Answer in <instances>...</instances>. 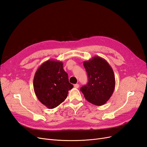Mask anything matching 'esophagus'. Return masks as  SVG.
<instances>
[{
	"instance_id": "obj_1",
	"label": "esophagus",
	"mask_w": 147,
	"mask_h": 147,
	"mask_svg": "<svg viewBox=\"0 0 147 147\" xmlns=\"http://www.w3.org/2000/svg\"><path fill=\"white\" fill-rule=\"evenodd\" d=\"M74 88H79V84H74Z\"/></svg>"
}]
</instances>
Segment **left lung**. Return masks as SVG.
<instances>
[{"instance_id":"8db88e82","label":"left lung","mask_w":147,"mask_h":147,"mask_svg":"<svg viewBox=\"0 0 147 147\" xmlns=\"http://www.w3.org/2000/svg\"><path fill=\"white\" fill-rule=\"evenodd\" d=\"M83 65L88 74V82L80 88V91L90 103L98 106L105 104L113 94L115 87L112 67L99 56L84 61Z\"/></svg>"}]
</instances>
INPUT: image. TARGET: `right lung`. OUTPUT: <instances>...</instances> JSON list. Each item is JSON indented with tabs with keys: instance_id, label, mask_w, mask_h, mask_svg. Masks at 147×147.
<instances>
[{
	"instance_id": "1",
	"label": "right lung",
	"mask_w": 147,
	"mask_h": 147,
	"mask_svg": "<svg viewBox=\"0 0 147 147\" xmlns=\"http://www.w3.org/2000/svg\"><path fill=\"white\" fill-rule=\"evenodd\" d=\"M33 86L39 101L50 109L64 102L74 87L63 69V63L57 60H48L39 67L34 75Z\"/></svg>"
}]
</instances>
